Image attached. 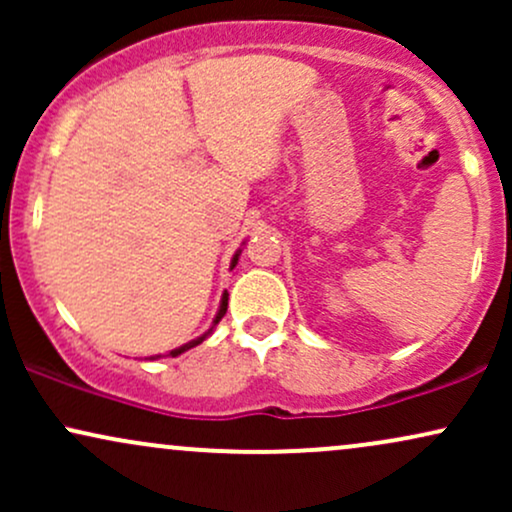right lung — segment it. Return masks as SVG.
<instances>
[{"instance_id":"add662e5","label":"right lung","mask_w":512,"mask_h":512,"mask_svg":"<svg viewBox=\"0 0 512 512\" xmlns=\"http://www.w3.org/2000/svg\"><path fill=\"white\" fill-rule=\"evenodd\" d=\"M238 257H240V250L236 252V255H233V260H231V269L233 267H236V264H238ZM226 308H228V293H223V298H221V305H219V313H216V317H214V325H211V330L209 332H204L202 334V337H197V339H192V342H187V344H182V346H178V349H173V351H170V354L168 356H180V354H185V351L187 349H192V346H197V344H202L204 342V339H207L209 337V334L211 332H214V327L216 325H219V322H221V317L223 315H226ZM151 358H158V356H151Z\"/></svg>"}]
</instances>
